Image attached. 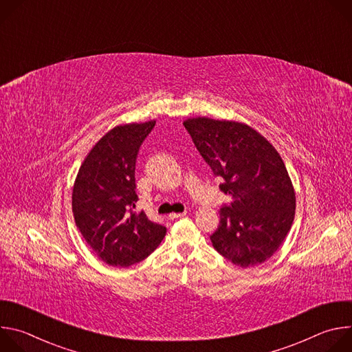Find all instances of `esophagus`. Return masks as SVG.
<instances>
[{"mask_svg":"<svg viewBox=\"0 0 352 352\" xmlns=\"http://www.w3.org/2000/svg\"><path fill=\"white\" fill-rule=\"evenodd\" d=\"M186 213H171L168 214V219L170 220H175V219H179V217H184Z\"/></svg>","mask_w":352,"mask_h":352,"instance_id":"obj_1","label":"esophagus"}]
</instances>
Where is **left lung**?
Masks as SVG:
<instances>
[{"label":"left lung","mask_w":352,"mask_h":352,"mask_svg":"<svg viewBox=\"0 0 352 352\" xmlns=\"http://www.w3.org/2000/svg\"><path fill=\"white\" fill-rule=\"evenodd\" d=\"M184 126L232 202L210 235L217 252L239 267L270 259L294 221L295 192L273 144L246 124L188 118Z\"/></svg>","instance_id":"8db88e82"}]
</instances>
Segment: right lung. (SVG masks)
Returning <instances> with one entry per match:
<instances>
[{"label":"right lung","mask_w":352,"mask_h":352,"mask_svg":"<svg viewBox=\"0 0 352 352\" xmlns=\"http://www.w3.org/2000/svg\"><path fill=\"white\" fill-rule=\"evenodd\" d=\"M156 121L118 125L85 157L72 190L76 227L93 252L110 266L128 267L146 259L167 228L136 213L135 164L139 147Z\"/></svg>","instance_id":"1"}]
</instances>
